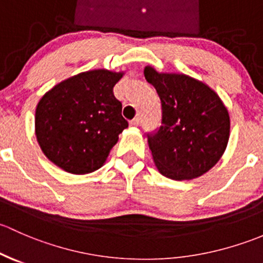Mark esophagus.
Segmentation results:
<instances>
[{
  "label": "esophagus",
  "instance_id": "obj_1",
  "mask_svg": "<svg viewBox=\"0 0 263 263\" xmlns=\"http://www.w3.org/2000/svg\"><path fill=\"white\" fill-rule=\"evenodd\" d=\"M130 124L133 126H138L140 124V119L139 118H135V119H133V120L130 121Z\"/></svg>",
  "mask_w": 263,
  "mask_h": 263
}]
</instances>
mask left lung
<instances>
[{
    "label": "left lung",
    "mask_w": 263,
    "mask_h": 263,
    "mask_svg": "<svg viewBox=\"0 0 263 263\" xmlns=\"http://www.w3.org/2000/svg\"><path fill=\"white\" fill-rule=\"evenodd\" d=\"M162 106V125L148 133V144L158 171L171 180L200 177L226 151L231 119L220 97L201 81L178 73L144 68Z\"/></svg>",
    "instance_id": "left-lung-1"
}]
</instances>
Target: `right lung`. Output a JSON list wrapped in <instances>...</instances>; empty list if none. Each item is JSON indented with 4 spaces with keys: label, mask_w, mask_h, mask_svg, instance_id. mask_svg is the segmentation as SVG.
I'll use <instances>...</instances> for the list:
<instances>
[{
    "label": "right lung",
    "mask_w": 263,
    "mask_h": 263,
    "mask_svg": "<svg viewBox=\"0 0 263 263\" xmlns=\"http://www.w3.org/2000/svg\"><path fill=\"white\" fill-rule=\"evenodd\" d=\"M124 72L93 69L67 78L37 102L35 135L43 153L59 168L85 175L101 168L128 128L114 86Z\"/></svg>",
    "instance_id": "obj_1"
}]
</instances>
